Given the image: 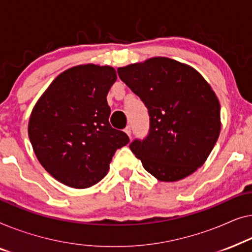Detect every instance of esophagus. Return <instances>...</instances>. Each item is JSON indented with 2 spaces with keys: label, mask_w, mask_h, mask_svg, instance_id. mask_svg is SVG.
<instances>
[{
  "label": "esophagus",
  "mask_w": 252,
  "mask_h": 252,
  "mask_svg": "<svg viewBox=\"0 0 252 252\" xmlns=\"http://www.w3.org/2000/svg\"><path fill=\"white\" fill-rule=\"evenodd\" d=\"M125 132L127 134V136L131 137V127L130 126H126L125 129Z\"/></svg>",
  "instance_id": "1"
}]
</instances>
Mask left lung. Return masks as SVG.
Segmentation results:
<instances>
[{"label": "left lung", "instance_id": "left-lung-1", "mask_svg": "<svg viewBox=\"0 0 252 252\" xmlns=\"http://www.w3.org/2000/svg\"><path fill=\"white\" fill-rule=\"evenodd\" d=\"M118 73L150 116L148 134L130 144L132 153L161 182L192 175L220 132V105L211 87L192 67L164 57L120 67Z\"/></svg>", "mask_w": 252, "mask_h": 252}]
</instances>
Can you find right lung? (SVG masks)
Wrapping results in <instances>:
<instances>
[{
  "mask_svg": "<svg viewBox=\"0 0 252 252\" xmlns=\"http://www.w3.org/2000/svg\"><path fill=\"white\" fill-rule=\"evenodd\" d=\"M113 67L80 65L54 80L35 105L28 136L42 166L74 189H87L107 175L116 150L129 143L109 125L107 94Z\"/></svg>",
  "mask_w": 252,
  "mask_h": 252,
  "instance_id": "add662e5",
  "label": "right lung"
}]
</instances>
